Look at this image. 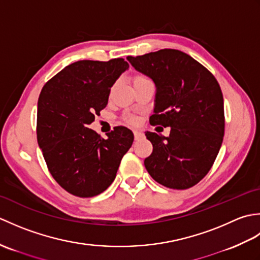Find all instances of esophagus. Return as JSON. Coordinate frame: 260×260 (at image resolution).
Wrapping results in <instances>:
<instances>
[{"mask_svg": "<svg viewBox=\"0 0 260 260\" xmlns=\"http://www.w3.org/2000/svg\"><path fill=\"white\" fill-rule=\"evenodd\" d=\"M134 137H135V140H140L143 137V133H141V132L134 131Z\"/></svg>", "mask_w": 260, "mask_h": 260, "instance_id": "obj_1", "label": "esophagus"}]
</instances>
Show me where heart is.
I'll use <instances>...</instances> for the list:
<instances>
[{"label": "heart", "instance_id": "b5f03b06", "mask_svg": "<svg viewBox=\"0 0 260 260\" xmlns=\"http://www.w3.org/2000/svg\"><path fill=\"white\" fill-rule=\"evenodd\" d=\"M148 80V78L146 76L142 75V74H136L133 76V78H132V82H133V85H136V84H140V82H143V81H146ZM124 119L126 123H128L131 125H136L137 123H139V118L136 117V116L134 115H131V114H126L124 116Z\"/></svg>", "mask_w": 260, "mask_h": 260}]
</instances>
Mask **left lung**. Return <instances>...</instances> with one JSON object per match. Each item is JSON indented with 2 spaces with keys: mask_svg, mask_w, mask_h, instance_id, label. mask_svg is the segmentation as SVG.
<instances>
[{
  "mask_svg": "<svg viewBox=\"0 0 260 260\" xmlns=\"http://www.w3.org/2000/svg\"><path fill=\"white\" fill-rule=\"evenodd\" d=\"M127 60L156 85L150 124L171 127L169 137L145 133L153 145L144 161L147 172L170 189H189L208 174L222 144L221 88L204 66L180 50L162 49Z\"/></svg>",
  "mask_w": 260,
  "mask_h": 260,
  "instance_id": "obj_1",
  "label": "left lung"
}]
</instances>
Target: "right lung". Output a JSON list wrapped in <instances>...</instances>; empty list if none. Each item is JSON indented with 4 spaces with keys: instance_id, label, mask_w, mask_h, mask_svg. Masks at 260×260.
Listing matches in <instances>:
<instances>
[{
    "instance_id": "right-lung-1",
    "label": "right lung",
    "mask_w": 260,
    "mask_h": 260,
    "mask_svg": "<svg viewBox=\"0 0 260 260\" xmlns=\"http://www.w3.org/2000/svg\"><path fill=\"white\" fill-rule=\"evenodd\" d=\"M129 67L123 58L80 60L46 82L38 99L37 139L49 172L70 194L91 198L113 183L134 141L116 126L104 140L88 128L107 106L110 87Z\"/></svg>"
}]
</instances>
